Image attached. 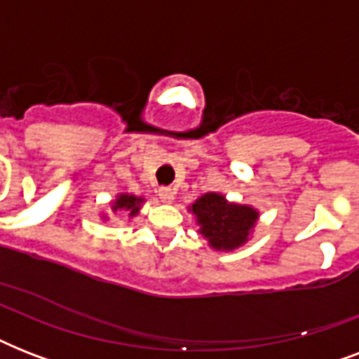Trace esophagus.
I'll list each match as a JSON object with an SVG mask.
<instances>
[{"label": "esophagus", "instance_id": "1", "mask_svg": "<svg viewBox=\"0 0 359 359\" xmlns=\"http://www.w3.org/2000/svg\"><path fill=\"white\" fill-rule=\"evenodd\" d=\"M158 197H160V199H162V203H173V199H175V190L173 188H160V190H158Z\"/></svg>", "mask_w": 359, "mask_h": 359}]
</instances>
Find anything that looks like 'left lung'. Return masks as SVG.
<instances>
[{
    "label": "left lung",
    "instance_id": "obj_1",
    "mask_svg": "<svg viewBox=\"0 0 359 359\" xmlns=\"http://www.w3.org/2000/svg\"><path fill=\"white\" fill-rule=\"evenodd\" d=\"M199 233L218 251H233L244 245L255 227L259 212L250 205L229 203L225 196L208 191L190 207Z\"/></svg>",
    "mask_w": 359,
    "mask_h": 359
}]
</instances>
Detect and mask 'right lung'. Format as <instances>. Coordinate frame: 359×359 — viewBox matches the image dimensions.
Here are the masks:
<instances>
[{
  "instance_id": "1",
  "label": "right lung",
  "mask_w": 359,
  "mask_h": 359,
  "mask_svg": "<svg viewBox=\"0 0 359 359\" xmlns=\"http://www.w3.org/2000/svg\"><path fill=\"white\" fill-rule=\"evenodd\" d=\"M141 203H145L143 197H137V196H132V194H119V196L115 197V201L111 203V210L114 212H123L128 214V218H134L140 214V208H141ZM104 219L108 218V216H102Z\"/></svg>"
}]
</instances>
